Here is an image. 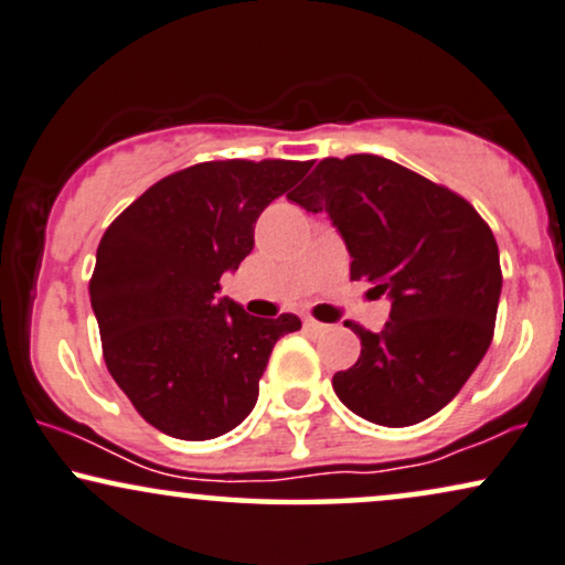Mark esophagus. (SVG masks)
I'll return each mask as SVG.
<instances>
[{
  "instance_id": "1",
  "label": "esophagus",
  "mask_w": 565,
  "mask_h": 565,
  "mask_svg": "<svg viewBox=\"0 0 565 565\" xmlns=\"http://www.w3.org/2000/svg\"><path fill=\"white\" fill-rule=\"evenodd\" d=\"M328 326H323L320 323V320H312V318H305V331H310V333H323Z\"/></svg>"
}]
</instances>
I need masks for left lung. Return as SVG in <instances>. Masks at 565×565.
Segmentation results:
<instances>
[{
  "label": "left lung",
  "mask_w": 565,
  "mask_h": 565,
  "mask_svg": "<svg viewBox=\"0 0 565 565\" xmlns=\"http://www.w3.org/2000/svg\"><path fill=\"white\" fill-rule=\"evenodd\" d=\"M289 198L326 211L354 281L391 297L383 331L349 323L362 352L333 375L335 396L385 427L433 417L492 341L503 274L490 226L461 195L373 153L323 159Z\"/></svg>",
  "instance_id": "left-lung-1"
}]
</instances>
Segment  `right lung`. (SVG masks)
Masks as SVG:
<instances>
[{"label":"right lung","instance_id":"1","mask_svg":"<svg viewBox=\"0 0 565 565\" xmlns=\"http://www.w3.org/2000/svg\"><path fill=\"white\" fill-rule=\"evenodd\" d=\"M312 161H205L163 177L111 221L90 276L106 367L156 430L230 433L253 412L268 356L297 316L255 318L218 278L255 245V221Z\"/></svg>","mask_w":565,"mask_h":565}]
</instances>
